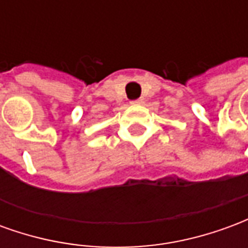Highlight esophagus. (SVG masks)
I'll return each mask as SVG.
<instances>
[{"label": "esophagus", "mask_w": 248, "mask_h": 248, "mask_svg": "<svg viewBox=\"0 0 248 248\" xmlns=\"http://www.w3.org/2000/svg\"><path fill=\"white\" fill-rule=\"evenodd\" d=\"M143 102V99L140 98V99H135V101H131V105H140V103Z\"/></svg>", "instance_id": "obj_1"}]
</instances>
